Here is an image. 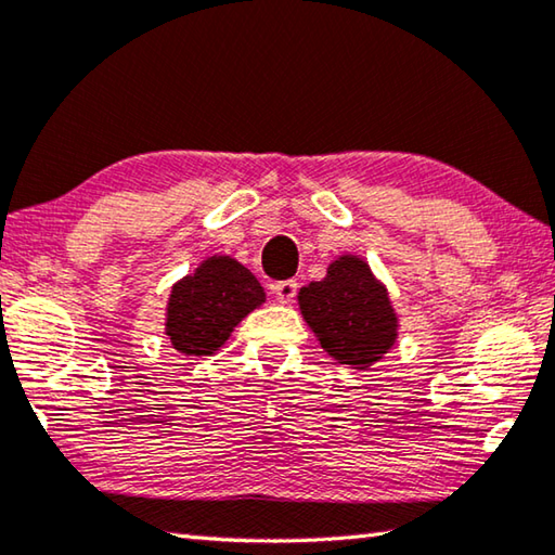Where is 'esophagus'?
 I'll list each match as a JSON object with an SVG mask.
<instances>
[{"mask_svg": "<svg viewBox=\"0 0 555 555\" xmlns=\"http://www.w3.org/2000/svg\"><path fill=\"white\" fill-rule=\"evenodd\" d=\"M296 288H298L296 281L288 279V281H279V284L271 286V294L276 296L279 304H291V300H294V296H296Z\"/></svg>", "mask_w": 555, "mask_h": 555, "instance_id": "obj_1", "label": "esophagus"}]
</instances>
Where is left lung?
<instances>
[{
    "mask_svg": "<svg viewBox=\"0 0 555 555\" xmlns=\"http://www.w3.org/2000/svg\"><path fill=\"white\" fill-rule=\"evenodd\" d=\"M298 311L323 350L352 370H372L399 340L389 288L350 251L327 264L325 279L298 291Z\"/></svg>",
    "mask_w": 555,
    "mask_h": 555,
    "instance_id": "8db88e82",
    "label": "left lung"
}]
</instances>
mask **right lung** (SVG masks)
I'll return each mask as SVG.
<instances>
[{"label":"right lung","mask_w":555,"mask_h":555,"mask_svg":"<svg viewBox=\"0 0 555 555\" xmlns=\"http://www.w3.org/2000/svg\"><path fill=\"white\" fill-rule=\"evenodd\" d=\"M267 300L251 271L228 255L205 257L193 274L171 286L164 335L176 352L208 357L230 340L234 327Z\"/></svg>","instance_id":"1"}]
</instances>
